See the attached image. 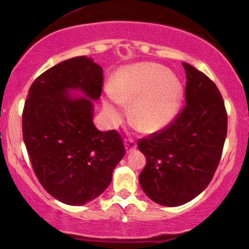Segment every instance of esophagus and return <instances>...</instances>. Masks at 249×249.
Returning a JSON list of instances; mask_svg holds the SVG:
<instances>
[{"label":"esophagus","instance_id":"1","mask_svg":"<svg viewBox=\"0 0 249 249\" xmlns=\"http://www.w3.org/2000/svg\"><path fill=\"white\" fill-rule=\"evenodd\" d=\"M124 145H125V149H127L128 153L132 152L136 147H137V144H136L134 138H127V139H125Z\"/></svg>","mask_w":249,"mask_h":249}]
</instances>
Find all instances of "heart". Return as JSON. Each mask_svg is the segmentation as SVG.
<instances>
[{
	"label": "heart",
	"mask_w": 249,
	"mask_h": 249,
	"mask_svg": "<svg viewBox=\"0 0 249 249\" xmlns=\"http://www.w3.org/2000/svg\"><path fill=\"white\" fill-rule=\"evenodd\" d=\"M182 88L166 68L154 63H141L121 69L115 76L110 101L104 107L112 121L120 112L115 105L134 102L131 120L142 130L155 132L164 129L178 113Z\"/></svg>",
	"instance_id": "heart-1"
}]
</instances>
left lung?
Segmentation results:
<instances>
[{"instance_id":"8db88e82","label":"left lung","mask_w":249,"mask_h":249,"mask_svg":"<svg viewBox=\"0 0 249 249\" xmlns=\"http://www.w3.org/2000/svg\"><path fill=\"white\" fill-rule=\"evenodd\" d=\"M186 104L171 124L138 141L146 158L139 183L153 202L179 206L198 196L212 180L227 137L228 114L216 85L190 64Z\"/></svg>"}]
</instances>
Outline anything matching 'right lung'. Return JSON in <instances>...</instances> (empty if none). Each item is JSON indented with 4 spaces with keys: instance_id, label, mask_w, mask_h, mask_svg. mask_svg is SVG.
<instances>
[{
    "instance_id": "add662e5",
    "label": "right lung",
    "mask_w": 249,
    "mask_h": 249,
    "mask_svg": "<svg viewBox=\"0 0 249 249\" xmlns=\"http://www.w3.org/2000/svg\"><path fill=\"white\" fill-rule=\"evenodd\" d=\"M103 69L86 56L50 68L29 88L22 111V137L34 172L44 189L68 205H84L111 183L125 154L117 130L100 131L93 102L100 98ZM68 88L88 99H71Z\"/></svg>"
}]
</instances>
